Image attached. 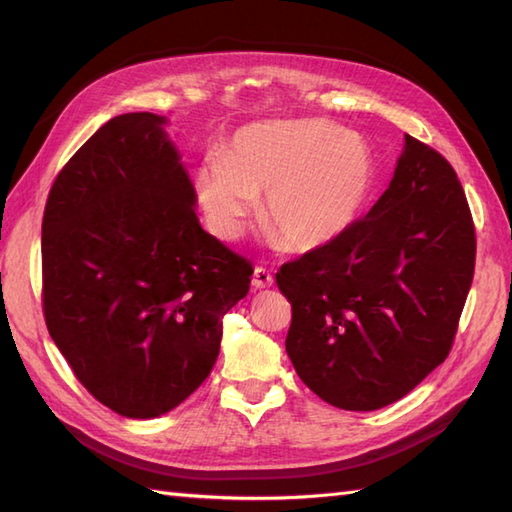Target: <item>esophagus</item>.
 <instances>
[{"label": "esophagus", "instance_id": "obj_1", "mask_svg": "<svg viewBox=\"0 0 512 512\" xmlns=\"http://www.w3.org/2000/svg\"><path fill=\"white\" fill-rule=\"evenodd\" d=\"M273 275H270V270L257 266L255 273H253V288L255 290H262V288H270L273 286Z\"/></svg>", "mask_w": 512, "mask_h": 512}]
</instances>
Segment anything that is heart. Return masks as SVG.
<instances>
[{
  "label": "heart",
  "instance_id": "1",
  "mask_svg": "<svg viewBox=\"0 0 512 512\" xmlns=\"http://www.w3.org/2000/svg\"><path fill=\"white\" fill-rule=\"evenodd\" d=\"M369 184L372 158L363 140L310 118L239 129L224 158H206L195 171V193L215 235H242L264 195V224L297 253L347 233Z\"/></svg>",
  "mask_w": 512,
  "mask_h": 512
}]
</instances>
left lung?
Returning <instances> with one entry per match:
<instances>
[{
    "label": "left lung",
    "instance_id": "1",
    "mask_svg": "<svg viewBox=\"0 0 512 512\" xmlns=\"http://www.w3.org/2000/svg\"><path fill=\"white\" fill-rule=\"evenodd\" d=\"M473 270L475 226L458 173L405 134L394 178L363 220L277 273L299 378L347 411L407 396L449 356Z\"/></svg>",
    "mask_w": 512,
    "mask_h": 512
}]
</instances>
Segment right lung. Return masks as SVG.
<instances>
[{"instance_id": "obj_1", "label": "right lung", "mask_w": 512, "mask_h": 512, "mask_svg": "<svg viewBox=\"0 0 512 512\" xmlns=\"http://www.w3.org/2000/svg\"><path fill=\"white\" fill-rule=\"evenodd\" d=\"M165 116L121 114L65 162L41 224L43 317L74 376L125 418L198 389L253 266L209 235Z\"/></svg>"}]
</instances>
